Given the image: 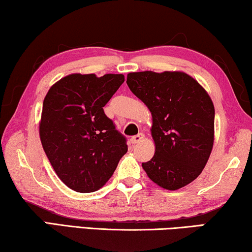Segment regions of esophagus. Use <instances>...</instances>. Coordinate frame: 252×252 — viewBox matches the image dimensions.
<instances>
[{
    "label": "esophagus",
    "mask_w": 252,
    "mask_h": 252,
    "mask_svg": "<svg viewBox=\"0 0 252 252\" xmlns=\"http://www.w3.org/2000/svg\"><path fill=\"white\" fill-rule=\"evenodd\" d=\"M144 138H145L144 133H139V134H136V136H133L132 138H131L130 141L132 142V144H138V142H140Z\"/></svg>",
    "instance_id": "esophagus-1"
}]
</instances>
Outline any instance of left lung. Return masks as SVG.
I'll return each mask as SVG.
<instances>
[{"label": "left lung", "mask_w": 252, "mask_h": 252, "mask_svg": "<svg viewBox=\"0 0 252 252\" xmlns=\"http://www.w3.org/2000/svg\"><path fill=\"white\" fill-rule=\"evenodd\" d=\"M126 84L153 116L155 154L142 168L166 190L189 185L213 149L215 108L207 92L181 71L131 72Z\"/></svg>", "instance_id": "left-lung-1"}]
</instances>
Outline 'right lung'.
<instances>
[{
    "label": "right lung",
    "instance_id": "obj_1",
    "mask_svg": "<svg viewBox=\"0 0 252 252\" xmlns=\"http://www.w3.org/2000/svg\"><path fill=\"white\" fill-rule=\"evenodd\" d=\"M125 82L123 74H69L44 98L39 136L61 181L77 192H94L127 152L126 139L103 107Z\"/></svg>",
    "mask_w": 252,
    "mask_h": 252
}]
</instances>
